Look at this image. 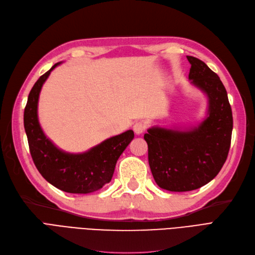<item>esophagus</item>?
<instances>
[{
  "mask_svg": "<svg viewBox=\"0 0 255 255\" xmlns=\"http://www.w3.org/2000/svg\"><path fill=\"white\" fill-rule=\"evenodd\" d=\"M145 129H146V125L142 122H137L133 125V131H134V133L137 135L142 134L145 131Z\"/></svg>",
  "mask_w": 255,
  "mask_h": 255,
  "instance_id": "obj_1",
  "label": "esophagus"
}]
</instances>
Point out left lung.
I'll return each mask as SVG.
<instances>
[{"label": "left lung", "mask_w": 255, "mask_h": 255, "mask_svg": "<svg viewBox=\"0 0 255 255\" xmlns=\"http://www.w3.org/2000/svg\"><path fill=\"white\" fill-rule=\"evenodd\" d=\"M189 81L207 98L206 116L196 126H152L144 138L153 178L162 189L184 192L199 189L218 175L227 159L233 119L226 88L203 61L187 55Z\"/></svg>", "instance_id": "1"}]
</instances>
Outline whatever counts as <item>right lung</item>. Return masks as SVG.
<instances>
[{
	"mask_svg": "<svg viewBox=\"0 0 255 255\" xmlns=\"http://www.w3.org/2000/svg\"><path fill=\"white\" fill-rule=\"evenodd\" d=\"M61 64H54L30 90L24 110L25 132L34 165L47 182L68 193H91L110 183L118 159L134 133L127 130L81 153L66 152L47 137L40 125L37 105L44 83Z\"/></svg>",
	"mask_w": 255,
	"mask_h": 255,
	"instance_id": "obj_1",
	"label": "right lung"
}]
</instances>
